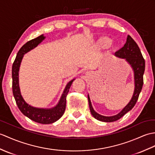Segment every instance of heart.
<instances>
[{"mask_svg": "<svg viewBox=\"0 0 155 155\" xmlns=\"http://www.w3.org/2000/svg\"><path fill=\"white\" fill-rule=\"evenodd\" d=\"M93 48L96 51H102V50L107 48L110 51H115L117 49V45L111 43V39L107 36H102L96 39L93 44Z\"/></svg>", "mask_w": 155, "mask_h": 155, "instance_id": "b5f03b06", "label": "heart"}]
</instances>
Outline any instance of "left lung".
Wrapping results in <instances>:
<instances>
[{"label":"left lung","instance_id":"8db88e82","mask_svg":"<svg viewBox=\"0 0 155 155\" xmlns=\"http://www.w3.org/2000/svg\"><path fill=\"white\" fill-rule=\"evenodd\" d=\"M115 55L118 58L125 59L126 62L131 67L134 74L135 88L134 94H133L129 102L124 107L120 113L112 116H104L96 112L93 109L91 99H90L89 95L88 94L89 107L91 114L96 120L104 122H113L117 121L121 117H123L129 111H130L134 107L137 101L143 84V74L145 68V59H143L139 46L130 35H127L125 44L123 48L115 53Z\"/></svg>","mask_w":155,"mask_h":155}]
</instances>
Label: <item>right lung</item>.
<instances>
[{
	"instance_id": "add662e5",
	"label": "right lung",
	"mask_w": 155,
	"mask_h": 155,
	"mask_svg": "<svg viewBox=\"0 0 155 155\" xmlns=\"http://www.w3.org/2000/svg\"><path fill=\"white\" fill-rule=\"evenodd\" d=\"M45 38V37L44 34H42L36 38L31 39L21 47L19 51L18 52L12 69V92L18 107L24 116L37 123L49 124L59 120L63 115L66 107L67 96L71 86L75 78L68 82L61 96L59 102L55 106L51 108L36 107L28 104L21 96L19 86V70L24 55L36 48L41 41L44 40Z\"/></svg>"
}]
</instances>
